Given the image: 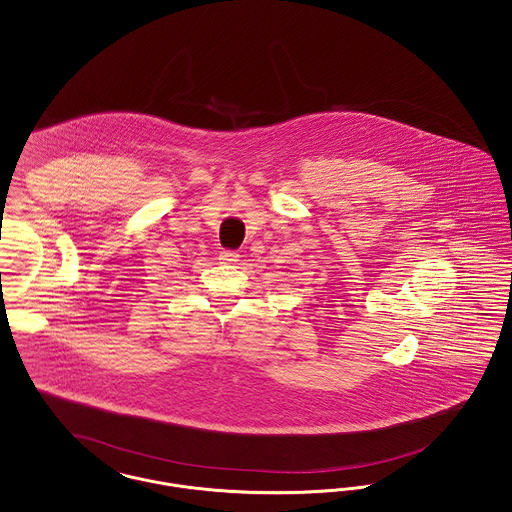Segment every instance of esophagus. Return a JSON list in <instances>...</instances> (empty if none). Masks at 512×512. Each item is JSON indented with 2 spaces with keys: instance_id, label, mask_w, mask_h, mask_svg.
I'll list each match as a JSON object with an SVG mask.
<instances>
[{
  "instance_id": "obj_1",
  "label": "esophagus",
  "mask_w": 512,
  "mask_h": 512,
  "mask_svg": "<svg viewBox=\"0 0 512 512\" xmlns=\"http://www.w3.org/2000/svg\"><path fill=\"white\" fill-rule=\"evenodd\" d=\"M218 259H220V263L232 265V263H238V261H240V253H236V251H222Z\"/></svg>"
}]
</instances>
